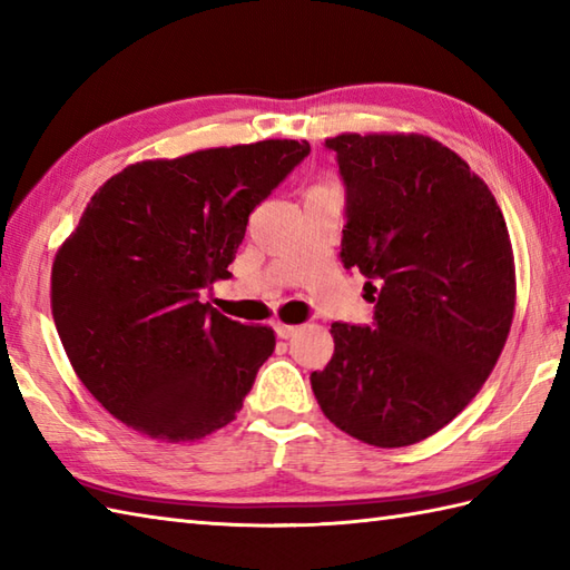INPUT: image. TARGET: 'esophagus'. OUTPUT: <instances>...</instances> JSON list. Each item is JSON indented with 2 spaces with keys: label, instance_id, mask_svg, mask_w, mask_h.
Here are the masks:
<instances>
[{
  "label": "esophagus",
  "instance_id": "34e87169",
  "mask_svg": "<svg viewBox=\"0 0 570 570\" xmlns=\"http://www.w3.org/2000/svg\"><path fill=\"white\" fill-rule=\"evenodd\" d=\"M274 331H276V335L278 337H292V335H296V331H298V325H288V323H282V321H276L274 323Z\"/></svg>",
  "mask_w": 570,
  "mask_h": 570
}]
</instances>
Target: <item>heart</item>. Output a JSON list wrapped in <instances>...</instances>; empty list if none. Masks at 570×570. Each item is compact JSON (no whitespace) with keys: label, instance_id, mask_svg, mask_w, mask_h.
Returning a JSON list of instances; mask_svg holds the SVG:
<instances>
[{"label":"heart","instance_id":"b5f03b06","mask_svg":"<svg viewBox=\"0 0 570 570\" xmlns=\"http://www.w3.org/2000/svg\"><path fill=\"white\" fill-rule=\"evenodd\" d=\"M323 184H333V180H323Z\"/></svg>","mask_w":570,"mask_h":570}]
</instances>
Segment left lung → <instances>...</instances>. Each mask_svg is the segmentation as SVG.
<instances>
[{
  "label": "left lung",
  "instance_id": "1",
  "mask_svg": "<svg viewBox=\"0 0 570 570\" xmlns=\"http://www.w3.org/2000/svg\"><path fill=\"white\" fill-rule=\"evenodd\" d=\"M347 188L341 259L365 284L374 325L333 323L335 353L311 374L337 429L377 448L441 431L498 365L517 304L504 215L475 171L426 135L325 139Z\"/></svg>",
  "mask_w": 570,
  "mask_h": 570
}]
</instances>
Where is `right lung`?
<instances>
[{"label": "right lung", "instance_id": "obj_1", "mask_svg": "<svg viewBox=\"0 0 570 570\" xmlns=\"http://www.w3.org/2000/svg\"><path fill=\"white\" fill-rule=\"evenodd\" d=\"M264 139L129 164L95 190L58 247L51 311L88 392L154 441H200L237 419L274 353L269 325L203 304L229 278L249 213L308 156Z\"/></svg>", "mask_w": 570, "mask_h": 570}]
</instances>
